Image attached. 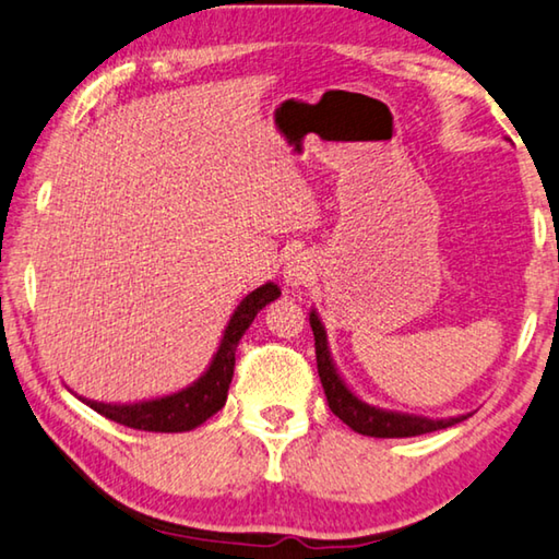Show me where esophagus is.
<instances>
[{"label": "esophagus", "instance_id": "obj_1", "mask_svg": "<svg viewBox=\"0 0 559 559\" xmlns=\"http://www.w3.org/2000/svg\"><path fill=\"white\" fill-rule=\"evenodd\" d=\"M283 281H286V286L290 288H300L311 281V263H308L304 253L290 255L286 261V265H283Z\"/></svg>", "mask_w": 559, "mask_h": 559}]
</instances>
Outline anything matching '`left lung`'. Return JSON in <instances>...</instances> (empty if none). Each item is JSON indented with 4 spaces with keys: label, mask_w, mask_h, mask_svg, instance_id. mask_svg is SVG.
<instances>
[{
    "label": "left lung",
    "mask_w": 559,
    "mask_h": 559,
    "mask_svg": "<svg viewBox=\"0 0 559 559\" xmlns=\"http://www.w3.org/2000/svg\"><path fill=\"white\" fill-rule=\"evenodd\" d=\"M308 321H311L313 335H316V362H318V376H321L323 391L328 397V407L338 415V418L353 428L360 436L368 438H413L423 436V432L442 430L450 428V425L467 420V415H457V418H425V415H413V413H401V411H385V407L370 405L350 391L348 383H345L343 376L335 368L331 348H328V335L325 328L318 318L316 308L308 313Z\"/></svg>",
    "instance_id": "obj_1"
}]
</instances>
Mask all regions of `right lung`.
I'll list each match as a JSON object with an SVG mask.
<instances>
[{
    "label": "right lung",
    "mask_w": 559,
    "mask_h": 559,
    "mask_svg": "<svg viewBox=\"0 0 559 559\" xmlns=\"http://www.w3.org/2000/svg\"><path fill=\"white\" fill-rule=\"evenodd\" d=\"M281 296V288L276 283H263L255 290H251L241 304L236 306L231 321L224 328L221 343L211 358L209 368L203 370L199 380H193L189 388H181L171 395L152 397V401L139 403H96L84 401L92 411H96L104 418H109L119 425L134 430H148V432H186L199 428L206 423L211 415H216L221 407L226 405L228 385L234 378L236 366V348L238 341L243 338L248 325L259 316L271 300Z\"/></svg>",
    "instance_id": "right-lung-1"
}]
</instances>
